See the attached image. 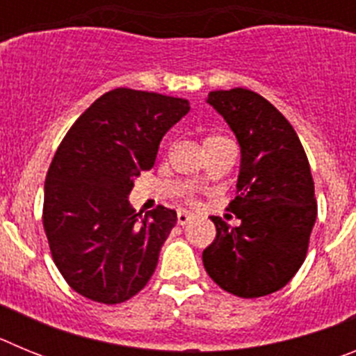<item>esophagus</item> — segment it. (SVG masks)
<instances>
[{"instance_id":"esophagus-1","label":"esophagus","mask_w":356,"mask_h":356,"mask_svg":"<svg viewBox=\"0 0 356 356\" xmlns=\"http://www.w3.org/2000/svg\"><path fill=\"white\" fill-rule=\"evenodd\" d=\"M193 213L191 212H187V210H178V225H187L188 221H191V219H193Z\"/></svg>"}]
</instances>
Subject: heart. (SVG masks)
Segmentation results:
<instances>
[{"instance_id": "b5f03b06", "label": "heart", "mask_w": 356, "mask_h": 356, "mask_svg": "<svg viewBox=\"0 0 356 356\" xmlns=\"http://www.w3.org/2000/svg\"><path fill=\"white\" fill-rule=\"evenodd\" d=\"M216 139H219V137H212V139H209V140H216Z\"/></svg>"}]
</instances>
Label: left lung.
I'll return each mask as SVG.
<instances>
[{"instance_id": "obj_1", "label": "left lung", "mask_w": 356, "mask_h": 356, "mask_svg": "<svg viewBox=\"0 0 356 356\" xmlns=\"http://www.w3.org/2000/svg\"><path fill=\"white\" fill-rule=\"evenodd\" d=\"M207 103L228 122L241 146L237 196L229 226L213 216L217 235L203 266L222 291L238 298L273 294L305 262L317 205L301 140L291 122L253 90H212Z\"/></svg>"}]
</instances>
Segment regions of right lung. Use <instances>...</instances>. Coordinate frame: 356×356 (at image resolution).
<instances>
[{"label": "right lung", "mask_w": 356, "mask_h": 356, "mask_svg": "<svg viewBox=\"0 0 356 356\" xmlns=\"http://www.w3.org/2000/svg\"><path fill=\"white\" fill-rule=\"evenodd\" d=\"M191 110L187 99L134 89L97 97L56 149L44 184L42 225L55 266L83 298L115 305L146 287L176 225L165 207L140 216L134 180Z\"/></svg>", "instance_id": "1"}]
</instances>
